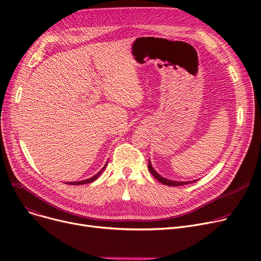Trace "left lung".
<instances>
[{
  "mask_svg": "<svg viewBox=\"0 0 261 261\" xmlns=\"http://www.w3.org/2000/svg\"><path fill=\"white\" fill-rule=\"evenodd\" d=\"M148 168H149V171L151 172V174L155 177V179H156L158 181H160L162 184L167 185V186H181V185H186V184H189V183H193V182H196V181H197V180H195V181H188V182H179V181H171V180H168V179H166V177H164V176H162L161 174H159V173L154 170V168L152 167L151 162H150V160H149V163H148Z\"/></svg>",
  "mask_w": 261,
  "mask_h": 261,
  "instance_id": "1",
  "label": "left lung"
}]
</instances>
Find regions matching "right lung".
Segmentation results:
<instances>
[{
    "label": "right lung",
    "mask_w": 261,
    "mask_h": 261,
    "mask_svg": "<svg viewBox=\"0 0 261 261\" xmlns=\"http://www.w3.org/2000/svg\"><path fill=\"white\" fill-rule=\"evenodd\" d=\"M107 164H108V162L106 163L105 167H102V169H101L99 172H97V173H96L95 175H93L92 177H89V179H87V180H84V181H77V182H68V183H66V184H68V185H82V184H88V183H91V182L95 181V180L97 179V177L100 175V173L102 172V170L106 168Z\"/></svg>",
    "instance_id": "add662e5"
}]
</instances>
